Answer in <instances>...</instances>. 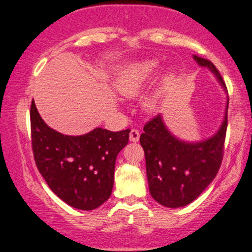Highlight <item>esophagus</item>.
<instances>
[{
	"label": "esophagus",
	"instance_id": "obj_1",
	"mask_svg": "<svg viewBox=\"0 0 252 252\" xmlns=\"http://www.w3.org/2000/svg\"><path fill=\"white\" fill-rule=\"evenodd\" d=\"M139 139H140V132H139L138 129H132V131L129 132V140L133 142H138Z\"/></svg>",
	"mask_w": 252,
	"mask_h": 252
}]
</instances>
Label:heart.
Returning a JSON list of instances; mask_svg holds the SVG:
<instances>
[{
  "label": "heart",
  "instance_id": "b5f03b06",
  "mask_svg": "<svg viewBox=\"0 0 252 252\" xmlns=\"http://www.w3.org/2000/svg\"><path fill=\"white\" fill-rule=\"evenodd\" d=\"M159 67L160 64L158 61H145L132 65V66H129L125 72L121 74L119 80H118V91H119L121 95L126 98L136 97L151 83V80L153 79ZM173 76L170 73H167L163 77L159 89L145 100L144 106L146 110L153 112L159 107L161 99H162L164 93H166L167 89L169 88Z\"/></svg>",
  "mask_w": 252,
  "mask_h": 252
}]
</instances>
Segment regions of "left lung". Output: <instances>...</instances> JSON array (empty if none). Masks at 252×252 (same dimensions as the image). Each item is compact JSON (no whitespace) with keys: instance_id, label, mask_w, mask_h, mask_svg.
<instances>
[{"instance_id":"1","label":"left lung","mask_w":252,"mask_h":252,"mask_svg":"<svg viewBox=\"0 0 252 252\" xmlns=\"http://www.w3.org/2000/svg\"><path fill=\"white\" fill-rule=\"evenodd\" d=\"M192 58L200 66L212 71L226 92L225 84L215 65L195 55ZM228 104L229 98L219 131L203 141L188 142L176 138L164 125L161 114L146 124L140 144L145 152L148 187L158 203L168 208L187 206L215 179L223 159Z\"/></svg>"}]
</instances>
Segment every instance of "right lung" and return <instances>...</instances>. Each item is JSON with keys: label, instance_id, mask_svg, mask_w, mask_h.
Instances as JSON below:
<instances>
[{"label": "right lung", "instance_id": "right-lung-1", "mask_svg": "<svg viewBox=\"0 0 252 252\" xmlns=\"http://www.w3.org/2000/svg\"><path fill=\"white\" fill-rule=\"evenodd\" d=\"M30 123L36 166L51 190L80 210H93L107 201L117 155L128 142L129 129L97 127L83 135H64L46 125L33 100Z\"/></svg>", "mask_w": 252, "mask_h": 252}]
</instances>
